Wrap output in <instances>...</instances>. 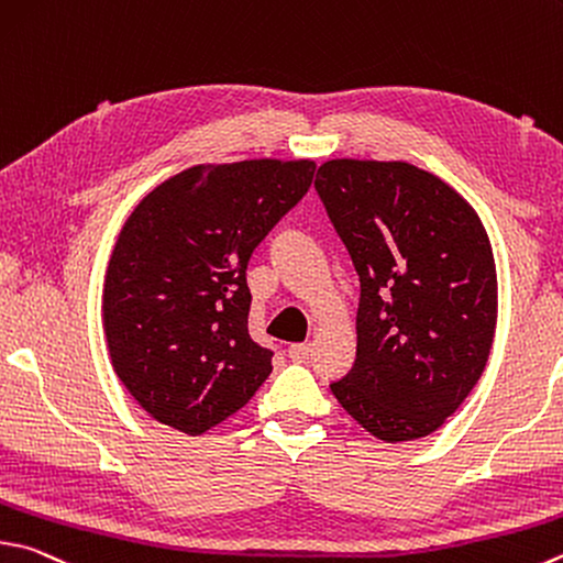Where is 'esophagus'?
Returning a JSON list of instances; mask_svg holds the SVG:
<instances>
[{"label": "esophagus", "instance_id": "esophagus-1", "mask_svg": "<svg viewBox=\"0 0 563 563\" xmlns=\"http://www.w3.org/2000/svg\"><path fill=\"white\" fill-rule=\"evenodd\" d=\"M310 354H312L310 344H290V350H288L290 362H295V364L308 362V360H310Z\"/></svg>", "mask_w": 563, "mask_h": 563}]
</instances>
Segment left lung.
Segmentation results:
<instances>
[{
    "mask_svg": "<svg viewBox=\"0 0 563 563\" xmlns=\"http://www.w3.org/2000/svg\"><path fill=\"white\" fill-rule=\"evenodd\" d=\"M314 189L360 275L356 360L332 394L379 441L433 433L493 346L497 275L483 223L406 162H324Z\"/></svg>",
    "mask_w": 563,
    "mask_h": 563,
    "instance_id": "1",
    "label": "left lung"
}]
</instances>
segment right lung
I'll use <instances>...</instances> for the list:
<instances>
[{"instance_id": "add662e5", "label": "right lung", "mask_w": 563, "mask_h": 563, "mask_svg": "<svg viewBox=\"0 0 563 563\" xmlns=\"http://www.w3.org/2000/svg\"><path fill=\"white\" fill-rule=\"evenodd\" d=\"M312 175L308 159L191 167L130 213L108 265L106 334L115 374L155 421L199 435L268 379L246 268Z\"/></svg>"}]
</instances>
